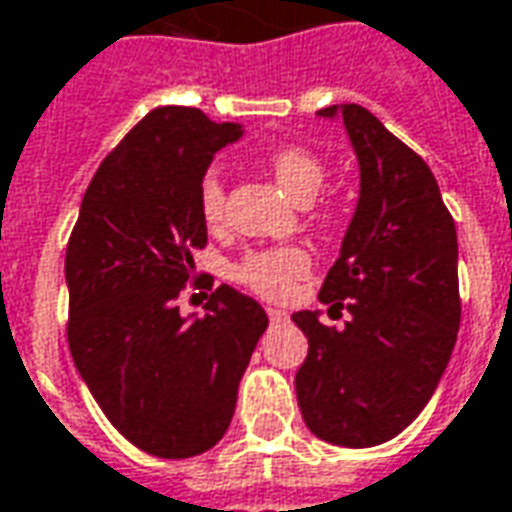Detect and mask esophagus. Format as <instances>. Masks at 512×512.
Masks as SVG:
<instances>
[{"mask_svg": "<svg viewBox=\"0 0 512 512\" xmlns=\"http://www.w3.org/2000/svg\"><path fill=\"white\" fill-rule=\"evenodd\" d=\"M267 317H270V323H284V320H287V312H281V309H267Z\"/></svg>", "mask_w": 512, "mask_h": 512, "instance_id": "esophagus-1", "label": "esophagus"}]
</instances>
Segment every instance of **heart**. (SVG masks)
Segmentation results:
<instances>
[{
	"mask_svg": "<svg viewBox=\"0 0 512 512\" xmlns=\"http://www.w3.org/2000/svg\"><path fill=\"white\" fill-rule=\"evenodd\" d=\"M270 172L276 183L295 200V203H312L323 183H326V164L317 158L312 150L306 147H278L276 153L270 155ZM197 206L206 225H220L222 211H225V192H222L220 178L209 172L200 189H197ZM326 220H331V214H323ZM312 259L309 253L298 245H281V248L267 250H250L239 262L234 264L231 276L236 284L248 287L250 292L278 301L284 295H290L292 284L309 273Z\"/></svg>",
	"mask_w": 512,
	"mask_h": 512,
	"instance_id": "obj_1",
	"label": "heart"
}]
</instances>
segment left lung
I'll return each mask as SVG.
<instances>
[{
	"mask_svg": "<svg viewBox=\"0 0 512 512\" xmlns=\"http://www.w3.org/2000/svg\"><path fill=\"white\" fill-rule=\"evenodd\" d=\"M343 116L359 161V200L320 301L348 312L340 331L295 312L309 354L295 373L306 426L326 443L368 449L396 438L432 398L460 329L457 228L421 155L362 105Z\"/></svg>",
	"mask_w": 512,
	"mask_h": 512,
	"instance_id": "1",
	"label": "left lung"
}]
</instances>
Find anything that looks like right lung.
Wrapping results in <instances>:
<instances>
[{"instance_id": "right-lung-1", "label": "right lung", "mask_w": 512, "mask_h": 512, "mask_svg": "<svg viewBox=\"0 0 512 512\" xmlns=\"http://www.w3.org/2000/svg\"><path fill=\"white\" fill-rule=\"evenodd\" d=\"M239 136L200 108L150 111L94 172L66 245L74 365L119 435L153 457L183 460L222 440L267 329L262 306L228 284L203 317L175 303L209 242L200 181Z\"/></svg>"}]
</instances>
